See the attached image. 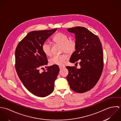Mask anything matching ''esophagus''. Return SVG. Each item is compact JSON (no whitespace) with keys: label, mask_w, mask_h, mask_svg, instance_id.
<instances>
[{"label":"esophagus","mask_w":121,"mask_h":121,"mask_svg":"<svg viewBox=\"0 0 121 121\" xmlns=\"http://www.w3.org/2000/svg\"><path fill=\"white\" fill-rule=\"evenodd\" d=\"M65 67L64 66H59V68H60V70L64 69Z\"/></svg>","instance_id":"esophagus-1"}]
</instances>
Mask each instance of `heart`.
<instances>
[{"label":"heart","instance_id":"1","mask_svg":"<svg viewBox=\"0 0 121 121\" xmlns=\"http://www.w3.org/2000/svg\"><path fill=\"white\" fill-rule=\"evenodd\" d=\"M53 41L56 44L61 46L62 51L68 53H72L75 50L76 43L74 40L69 39L67 35L62 33H57L53 38ZM42 49L45 54L48 56H50L52 54L51 46L48 43H44L42 47ZM69 59L68 56L66 54L54 55L50 59L49 62L51 65H62L65 64Z\"/></svg>","mask_w":121,"mask_h":121}]
</instances>
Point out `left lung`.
Returning a JSON list of instances; mask_svg holds the SVG:
<instances>
[{
  "label": "left lung",
  "instance_id": "1",
  "mask_svg": "<svg viewBox=\"0 0 121 121\" xmlns=\"http://www.w3.org/2000/svg\"><path fill=\"white\" fill-rule=\"evenodd\" d=\"M67 31L75 35L76 43L69 61L75 63L79 60L81 68L66 67L69 70L67 79L73 91L83 93L95 86L101 76L104 68L102 44L98 37L85 27L76 26Z\"/></svg>",
  "mask_w": 121,
  "mask_h": 121
}]
</instances>
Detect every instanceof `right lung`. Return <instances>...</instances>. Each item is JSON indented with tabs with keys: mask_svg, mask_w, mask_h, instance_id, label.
<instances>
[{
	"mask_svg": "<svg viewBox=\"0 0 121 121\" xmlns=\"http://www.w3.org/2000/svg\"><path fill=\"white\" fill-rule=\"evenodd\" d=\"M57 28L34 31L19 42L15 51V68L24 86L31 93L44 97L51 94L60 69L58 65L47 67L48 59L42 49L43 44Z\"/></svg>",
	"mask_w": 121,
	"mask_h": 121,
	"instance_id": "obj_1",
	"label": "right lung"
}]
</instances>
